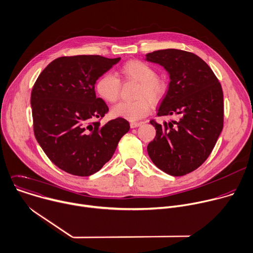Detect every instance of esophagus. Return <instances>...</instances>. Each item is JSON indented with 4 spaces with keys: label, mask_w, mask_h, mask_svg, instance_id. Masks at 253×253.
<instances>
[{
    "label": "esophagus",
    "mask_w": 253,
    "mask_h": 253,
    "mask_svg": "<svg viewBox=\"0 0 253 253\" xmlns=\"http://www.w3.org/2000/svg\"><path fill=\"white\" fill-rule=\"evenodd\" d=\"M140 125H141V123H134V122H131V123H130V127H131V128H134V127L139 126Z\"/></svg>",
    "instance_id": "1"
}]
</instances>
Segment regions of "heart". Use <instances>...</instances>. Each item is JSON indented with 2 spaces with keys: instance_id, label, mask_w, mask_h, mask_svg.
Returning a JSON list of instances; mask_svg holds the SVG:
<instances>
[{
  "instance_id": "heart-1",
  "label": "heart",
  "mask_w": 253,
  "mask_h": 253,
  "mask_svg": "<svg viewBox=\"0 0 253 253\" xmlns=\"http://www.w3.org/2000/svg\"><path fill=\"white\" fill-rule=\"evenodd\" d=\"M121 75L126 79L138 83L135 97L131 102H121L112 110V114L118 118L129 121H137L145 117L151 108V103L157 104L164 98L168 90L165 79L157 76L156 70L141 60H130L124 64L120 70ZM96 93L108 103H116L121 91V82L112 73L100 76L94 84Z\"/></svg>"
}]
</instances>
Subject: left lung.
I'll use <instances>...</instances> for the list:
<instances>
[{
	"label": "left lung",
	"instance_id": "left-lung-1",
	"mask_svg": "<svg viewBox=\"0 0 253 253\" xmlns=\"http://www.w3.org/2000/svg\"><path fill=\"white\" fill-rule=\"evenodd\" d=\"M145 57L170 77L158 116L177 117L163 125L149 122L157 134L147 145L148 156L166 173L185 175L208 160L223 128L221 84L210 66L192 53L167 48Z\"/></svg>",
	"mask_w": 253,
	"mask_h": 253
}]
</instances>
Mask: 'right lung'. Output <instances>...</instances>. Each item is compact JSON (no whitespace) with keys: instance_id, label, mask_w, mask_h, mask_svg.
Wrapping results in <instances>:
<instances>
[{"instance_id":"1","label":"right lung","mask_w":253,"mask_h":253,"mask_svg":"<svg viewBox=\"0 0 253 253\" xmlns=\"http://www.w3.org/2000/svg\"><path fill=\"white\" fill-rule=\"evenodd\" d=\"M121 58L61 57L38 77L31 93L35 136L62 170L88 176L108 163L129 130L123 118L100 124L109 108L96 97L94 84Z\"/></svg>"}]
</instances>
